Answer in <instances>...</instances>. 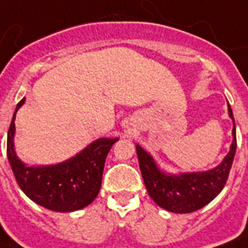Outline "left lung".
<instances>
[{"mask_svg": "<svg viewBox=\"0 0 248 248\" xmlns=\"http://www.w3.org/2000/svg\"><path fill=\"white\" fill-rule=\"evenodd\" d=\"M228 110L233 120V143L227 157L214 170L206 172L167 175L157 167L153 158L143 148L136 145L144 184L152 200L159 207L175 214H189L210 203L223 190L237 149L234 117L231 105H228Z\"/></svg>", "mask_w": 248, "mask_h": 248, "instance_id": "1", "label": "left lung"}]
</instances>
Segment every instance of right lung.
<instances>
[{
  "instance_id": "right-lung-1",
  "label": "right lung",
  "mask_w": 248,
  "mask_h": 248,
  "mask_svg": "<svg viewBox=\"0 0 248 248\" xmlns=\"http://www.w3.org/2000/svg\"><path fill=\"white\" fill-rule=\"evenodd\" d=\"M16 105L7 134V158L20 189L40 206L52 211L71 212L89 206L100 190L105 158L118 139H97L73 158L52 166H25L14 151Z\"/></svg>"
}]
</instances>
